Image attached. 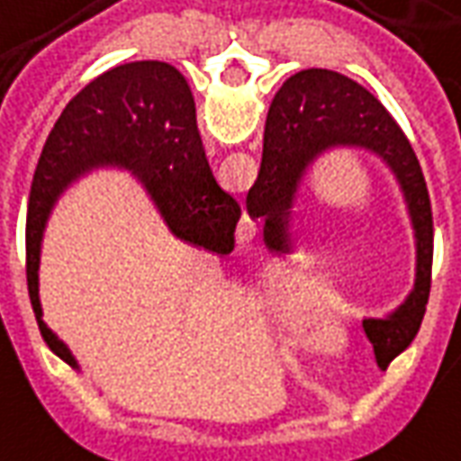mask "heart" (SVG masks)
Wrapping results in <instances>:
<instances>
[{
	"label": "heart",
	"mask_w": 461,
	"mask_h": 461,
	"mask_svg": "<svg viewBox=\"0 0 461 461\" xmlns=\"http://www.w3.org/2000/svg\"><path fill=\"white\" fill-rule=\"evenodd\" d=\"M290 298L277 300V310L283 315L290 312ZM340 320L322 310H305L295 322V342L308 352H330L340 345Z\"/></svg>",
	"instance_id": "1"
}]
</instances>
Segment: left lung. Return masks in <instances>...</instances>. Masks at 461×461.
I'll return each mask as SVG.
<instances>
[{
	"label": "left lung",
	"instance_id": "8db88e82",
	"mask_svg": "<svg viewBox=\"0 0 461 461\" xmlns=\"http://www.w3.org/2000/svg\"><path fill=\"white\" fill-rule=\"evenodd\" d=\"M332 146H357L377 153L402 185L417 238V280L412 295L387 320H365L362 328L382 370L410 348L422 325L429 300L434 256L432 203L422 168L402 129L380 101L348 77L328 68L293 74L270 104L263 141V163L246 205L263 218L270 250H288V218L303 173Z\"/></svg>",
	"mask_w": 461,
	"mask_h": 461
}]
</instances>
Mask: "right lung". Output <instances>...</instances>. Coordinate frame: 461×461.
<instances>
[{"instance_id": "1", "label": "right lung", "mask_w": 461, "mask_h": 461, "mask_svg": "<svg viewBox=\"0 0 461 461\" xmlns=\"http://www.w3.org/2000/svg\"><path fill=\"white\" fill-rule=\"evenodd\" d=\"M94 166L136 173L173 236L215 256L233 250L240 221V205L218 185L205 161L194 96L178 68L133 61L86 84L49 133L27 205L29 300L49 350L71 367L77 360L41 320L39 250L59 194Z\"/></svg>"}]
</instances>
